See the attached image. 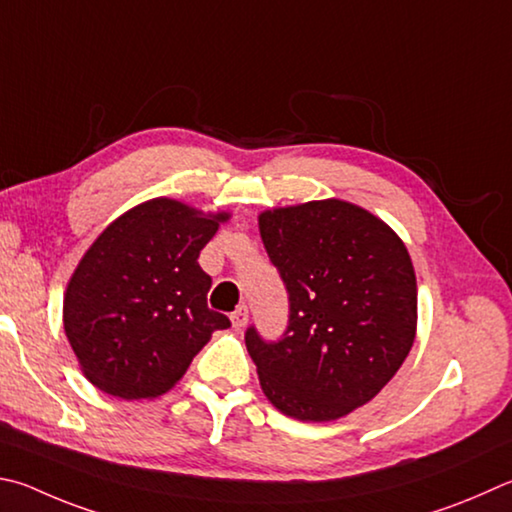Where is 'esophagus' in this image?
Returning <instances> with one entry per match:
<instances>
[{"instance_id": "1", "label": "esophagus", "mask_w": 512, "mask_h": 512, "mask_svg": "<svg viewBox=\"0 0 512 512\" xmlns=\"http://www.w3.org/2000/svg\"><path fill=\"white\" fill-rule=\"evenodd\" d=\"M230 322H232V327H235V329L246 327V322H248V306L246 304H239L237 309L230 313Z\"/></svg>"}]
</instances>
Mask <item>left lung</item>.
<instances>
[{
  "label": "left lung",
  "mask_w": 512,
  "mask_h": 512,
  "mask_svg": "<svg viewBox=\"0 0 512 512\" xmlns=\"http://www.w3.org/2000/svg\"><path fill=\"white\" fill-rule=\"evenodd\" d=\"M259 232L288 293L280 338L246 329L268 401L315 423L369 403L414 342L416 275L405 244L338 199L266 210Z\"/></svg>",
  "instance_id": "8db88e82"
}]
</instances>
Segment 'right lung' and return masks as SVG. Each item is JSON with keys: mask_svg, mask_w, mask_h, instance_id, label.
<instances>
[{"mask_svg": "<svg viewBox=\"0 0 512 512\" xmlns=\"http://www.w3.org/2000/svg\"><path fill=\"white\" fill-rule=\"evenodd\" d=\"M226 219L152 199L91 244L67 286L64 331L102 392L125 401L165 394L212 331L230 327L208 309L212 277L197 262Z\"/></svg>", "mask_w": 512, "mask_h": 512, "instance_id": "right-lung-1", "label": "right lung"}]
</instances>
